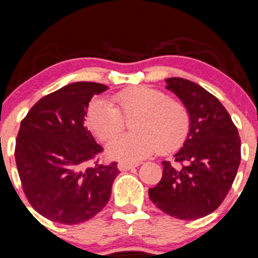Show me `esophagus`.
I'll return each instance as SVG.
<instances>
[{
  "mask_svg": "<svg viewBox=\"0 0 258 258\" xmlns=\"http://www.w3.org/2000/svg\"><path fill=\"white\" fill-rule=\"evenodd\" d=\"M138 165H140V163H128V162H120V163L117 164V167H118V169L123 172V170H130V169H132V168H136V167H138Z\"/></svg>",
  "mask_w": 258,
  "mask_h": 258,
  "instance_id": "obj_1",
  "label": "esophagus"
}]
</instances>
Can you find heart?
<instances>
[{
	"instance_id": "b5f03b06",
	"label": "heart",
	"mask_w": 258,
	"mask_h": 258,
	"mask_svg": "<svg viewBox=\"0 0 258 258\" xmlns=\"http://www.w3.org/2000/svg\"><path fill=\"white\" fill-rule=\"evenodd\" d=\"M112 104L95 100L88 111V123L101 141H108L134 119V134L110 141L106 152L120 161H138L158 148L161 153L177 150L190 130V113L183 101L168 97L150 86H137L112 96ZM124 119L126 120L124 121Z\"/></svg>"
}]
</instances>
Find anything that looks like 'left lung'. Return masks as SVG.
Masks as SVG:
<instances>
[{
  "instance_id": "1",
  "label": "left lung",
  "mask_w": 258,
  "mask_h": 258,
  "mask_svg": "<svg viewBox=\"0 0 258 258\" xmlns=\"http://www.w3.org/2000/svg\"><path fill=\"white\" fill-rule=\"evenodd\" d=\"M165 88L185 104L190 130L175 163L163 161V175L148 190L157 208L180 220L204 218L220 207L241 161V141L231 116L214 95L183 78Z\"/></svg>"
}]
</instances>
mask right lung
I'll list each match as a JSON object with an SVG mask.
<instances>
[{
  "instance_id": "obj_1",
  "label": "right lung",
  "mask_w": 258,
  "mask_h": 258,
  "mask_svg": "<svg viewBox=\"0 0 258 258\" xmlns=\"http://www.w3.org/2000/svg\"><path fill=\"white\" fill-rule=\"evenodd\" d=\"M106 85L79 81L39 101L21 122L16 164L26 198L54 222L88 221L107 204L117 163L89 165L102 147L84 124L89 102Z\"/></svg>"
}]
</instances>
